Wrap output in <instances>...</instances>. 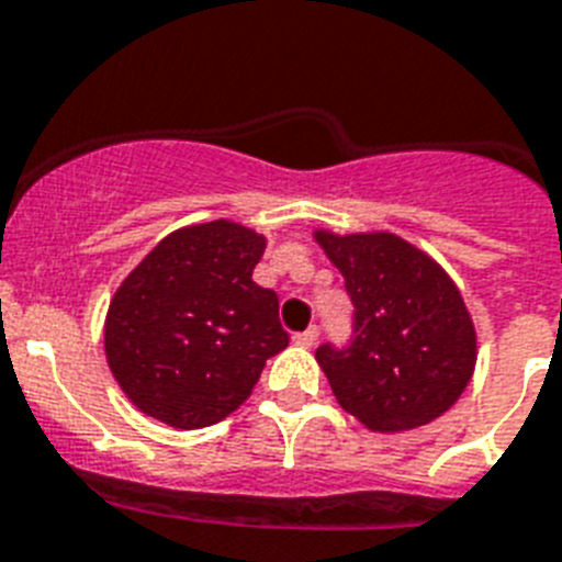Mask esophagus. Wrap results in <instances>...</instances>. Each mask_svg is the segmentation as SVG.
<instances>
[{"mask_svg": "<svg viewBox=\"0 0 562 562\" xmlns=\"http://www.w3.org/2000/svg\"><path fill=\"white\" fill-rule=\"evenodd\" d=\"M317 337H321V331H317V326H312V328H305V331H296L294 344L305 346V349H308V346L317 344Z\"/></svg>", "mask_w": 562, "mask_h": 562, "instance_id": "obj_1", "label": "esophagus"}]
</instances>
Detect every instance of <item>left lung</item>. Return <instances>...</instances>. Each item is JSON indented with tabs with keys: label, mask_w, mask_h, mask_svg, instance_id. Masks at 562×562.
<instances>
[{
	"label": "left lung",
	"mask_w": 562,
	"mask_h": 562,
	"mask_svg": "<svg viewBox=\"0 0 562 562\" xmlns=\"http://www.w3.org/2000/svg\"><path fill=\"white\" fill-rule=\"evenodd\" d=\"M314 239L355 305L349 346L317 349L337 404L375 432L413 430L447 413L476 367V331L456 282L395 234L314 231Z\"/></svg>",
	"instance_id": "8db88e82"
}]
</instances>
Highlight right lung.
Wrapping results in <instances>:
<instances>
[{"label": "right lung", "mask_w": 562, "mask_h": 562, "mask_svg": "<svg viewBox=\"0 0 562 562\" xmlns=\"http://www.w3.org/2000/svg\"><path fill=\"white\" fill-rule=\"evenodd\" d=\"M266 236L216 218L149 250L109 303L103 344L126 398L178 430L222 422L289 346L280 300L254 282Z\"/></svg>", "instance_id": "add662e5"}]
</instances>
